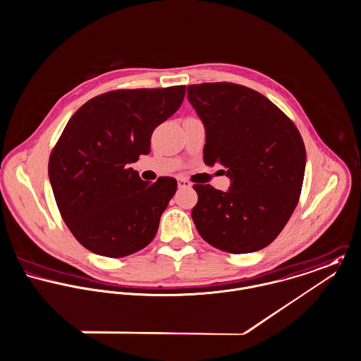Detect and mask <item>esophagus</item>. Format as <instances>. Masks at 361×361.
Here are the masks:
<instances>
[{
	"instance_id": "1",
	"label": "esophagus",
	"mask_w": 361,
	"mask_h": 361,
	"mask_svg": "<svg viewBox=\"0 0 361 361\" xmlns=\"http://www.w3.org/2000/svg\"><path fill=\"white\" fill-rule=\"evenodd\" d=\"M192 184L185 178H178V188H190Z\"/></svg>"
}]
</instances>
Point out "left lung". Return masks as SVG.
<instances>
[{
    "label": "left lung",
    "mask_w": 361,
    "mask_h": 361,
    "mask_svg": "<svg viewBox=\"0 0 361 361\" xmlns=\"http://www.w3.org/2000/svg\"><path fill=\"white\" fill-rule=\"evenodd\" d=\"M188 102L207 133L204 160L226 167L228 191L195 184L192 220L201 237L230 254L269 245L295 209L305 146L288 116L264 94L230 82L190 85Z\"/></svg>",
    "instance_id": "1"
}]
</instances>
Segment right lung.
Instances as JSON below:
<instances>
[{
    "instance_id": "1",
    "label": "right lung",
    "mask_w": 361,
    "mask_h": 361,
    "mask_svg": "<svg viewBox=\"0 0 361 361\" xmlns=\"http://www.w3.org/2000/svg\"><path fill=\"white\" fill-rule=\"evenodd\" d=\"M185 86L120 89L80 106L49 160L54 198L73 237L89 251L123 258L146 247L177 190L173 177L144 181L130 167L183 103Z\"/></svg>"
}]
</instances>
